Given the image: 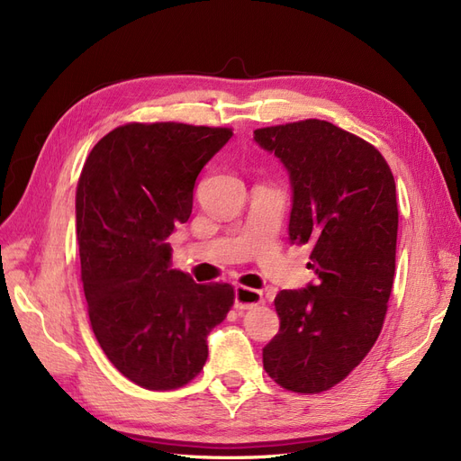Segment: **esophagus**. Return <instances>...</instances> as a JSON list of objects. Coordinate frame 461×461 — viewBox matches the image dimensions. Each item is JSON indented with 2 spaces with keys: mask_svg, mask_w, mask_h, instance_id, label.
<instances>
[{
  "mask_svg": "<svg viewBox=\"0 0 461 461\" xmlns=\"http://www.w3.org/2000/svg\"><path fill=\"white\" fill-rule=\"evenodd\" d=\"M259 303H263V294L259 290L246 288V286L234 288V308L236 310H252Z\"/></svg>",
  "mask_w": 461,
  "mask_h": 461,
  "instance_id": "obj_1",
  "label": "esophagus"
}]
</instances>
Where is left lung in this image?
<instances>
[{
	"mask_svg": "<svg viewBox=\"0 0 461 461\" xmlns=\"http://www.w3.org/2000/svg\"><path fill=\"white\" fill-rule=\"evenodd\" d=\"M290 178V244H310L319 281L281 290V329L263 367L292 393H323L367 356L383 329L396 267L398 205L388 163L332 122L308 119L254 131Z\"/></svg>",
	"mask_w": 461,
	"mask_h": 461,
	"instance_id": "1",
	"label": "left lung"
}]
</instances>
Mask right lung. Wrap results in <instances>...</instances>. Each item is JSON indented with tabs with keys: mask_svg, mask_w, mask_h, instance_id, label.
<instances>
[{
	"mask_svg": "<svg viewBox=\"0 0 461 461\" xmlns=\"http://www.w3.org/2000/svg\"><path fill=\"white\" fill-rule=\"evenodd\" d=\"M230 129L131 122L94 146L77 188V240L92 330L127 379L171 390L196 376L234 290L171 267L167 239Z\"/></svg>",
	"mask_w": 461,
	"mask_h": 461,
	"instance_id": "right-lung-1",
	"label": "right lung"
}]
</instances>
